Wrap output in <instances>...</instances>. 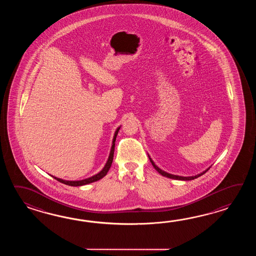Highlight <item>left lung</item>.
Here are the masks:
<instances>
[{
    "mask_svg": "<svg viewBox=\"0 0 256 256\" xmlns=\"http://www.w3.org/2000/svg\"><path fill=\"white\" fill-rule=\"evenodd\" d=\"M149 159H150V162L152 163V166L156 168V170L158 171V173L159 174H162V176H166V178H172V180H195V178H198V176H202L203 174H205L206 172H207L208 170V169L210 168V166L208 168L206 169L205 171H203L202 173H200V174H196V176H176V174H169V173H166V172H164V171H163L162 169L159 168H158V166L154 164V162L152 161V158H150L149 156Z\"/></svg>",
    "mask_w": 256,
    "mask_h": 256,
    "instance_id": "8db88e82",
    "label": "left lung"
}]
</instances>
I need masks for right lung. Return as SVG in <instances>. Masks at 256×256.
Instances as JSON below:
<instances>
[{
  "mask_svg": "<svg viewBox=\"0 0 256 256\" xmlns=\"http://www.w3.org/2000/svg\"><path fill=\"white\" fill-rule=\"evenodd\" d=\"M120 126L117 128V130H115L114 136V139H112V148H110L109 158H108V160H107V162L105 164L104 168H102V170L100 172H98V174H94L92 176L88 178H85V180H75V181L61 180V178H56L54 176H52L54 178V180L60 181L61 183L66 184V185L72 186H80L87 185V184H90V183H92V182H95V181L102 180L104 176H105L107 174L108 171H109L110 168V166H112V163L114 154L115 140H116V137H117V134H118V132L120 130Z\"/></svg>",
  "mask_w": 256,
  "mask_h": 256,
  "instance_id": "1",
  "label": "right lung"
}]
</instances>
